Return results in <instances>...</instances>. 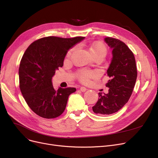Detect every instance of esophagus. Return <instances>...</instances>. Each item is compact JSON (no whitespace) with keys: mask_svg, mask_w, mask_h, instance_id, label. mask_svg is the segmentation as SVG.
<instances>
[{"mask_svg":"<svg viewBox=\"0 0 158 158\" xmlns=\"http://www.w3.org/2000/svg\"><path fill=\"white\" fill-rule=\"evenodd\" d=\"M80 90H81V92H85V91L87 90V89H86L85 87H84V86H81V87L80 88Z\"/></svg>","mask_w":158,"mask_h":158,"instance_id":"34e87169","label":"esophagus"}]
</instances>
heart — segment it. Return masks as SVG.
<instances>
[{"label": "heart", "mask_w": 158, "mask_h": 158, "mask_svg": "<svg viewBox=\"0 0 158 158\" xmlns=\"http://www.w3.org/2000/svg\"><path fill=\"white\" fill-rule=\"evenodd\" d=\"M75 48H73L70 50L67 53V57H70L72 52L74 50ZM90 52L91 54L94 57H95L97 56H101L102 57H105L106 53H107V49L105 45L101 42H97L94 43L92 44L90 48ZM98 73L94 71H90V70H83L81 71L78 77L79 80L83 82V83H88L89 80L90 78L94 77L97 76Z\"/></svg>", "instance_id": "b5f03b06"}]
</instances>
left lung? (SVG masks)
Masks as SVG:
<instances>
[{
	"mask_svg": "<svg viewBox=\"0 0 158 158\" xmlns=\"http://www.w3.org/2000/svg\"><path fill=\"white\" fill-rule=\"evenodd\" d=\"M112 50V59L106 75L110 78L106 83L108 93H99V99L93 107L94 113L110 115L123 107L133 92L137 79V68L132 52L122 41L112 37L105 38Z\"/></svg>",
	"mask_w": 158,
	"mask_h": 158,
	"instance_id": "8db88e82",
	"label": "left lung"
}]
</instances>
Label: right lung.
Returning a JSON list of instances; mask_svg holds the SVG:
<instances>
[{"label":"right lung","instance_id":"right-lung-1","mask_svg":"<svg viewBox=\"0 0 158 158\" xmlns=\"http://www.w3.org/2000/svg\"><path fill=\"white\" fill-rule=\"evenodd\" d=\"M84 37H46L31 43L25 51L19 69V86L26 103L40 117L56 118L63 113L75 88L54 89L52 79L63 67L66 55Z\"/></svg>","mask_w":158,"mask_h":158}]
</instances>
